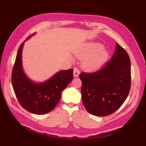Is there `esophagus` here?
<instances>
[{
    "label": "esophagus",
    "mask_w": 146,
    "mask_h": 146,
    "mask_svg": "<svg viewBox=\"0 0 146 146\" xmlns=\"http://www.w3.org/2000/svg\"><path fill=\"white\" fill-rule=\"evenodd\" d=\"M79 74H80V71L78 70V69H77V68H74L73 70V76L74 77H78L79 76Z\"/></svg>",
    "instance_id": "esophagus-1"
}]
</instances>
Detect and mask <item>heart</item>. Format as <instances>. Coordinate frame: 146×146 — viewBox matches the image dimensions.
Here are the masks:
<instances>
[{
  "instance_id": "heart-1",
  "label": "heart",
  "mask_w": 146,
  "mask_h": 146,
  "mask_svg": "<svg viewBox=\"0 0 146 146\" xmlns=\"http://www.w3.org/2000/svg\"><path fill=\"white\" fill-rule=\"evenodd\" d=\"M104 45L100 43H90L85 45L75 52V56L81 59H84V66L89 69H93L98 66L101 62L107 59L109 57V53L107 51H103L98 58H90L96 53L101 52L103 50Z\"/></svg>"
}]
</instances>
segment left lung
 <instances>
[{"mask_svg": "<svg viewBox=\"0 0 146 146\" xmlns=\"http://www.w3.org/2000/svg\"><path fill=\"white\" fill-rule=\"evenodd\" d=\"M83 104L88 113L110 115L123 104L130 89L131 64L128 54L118 43L110 61L92 73H82Z\"/></svg>", "mask_w": 146, "mask_h": 146, "instance_id": "8db88e82", "label": "left lung"}]
</instances>
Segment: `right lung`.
Returning <instances> with one entry per match:
<instances>
[{
	"mask_svg": "<svg viewBox=\"0 0 146 146\" xmlns=\"http://www.w3.org/2000/svg\"><path fill=\"white\" fill-rule=\"evenodd\" d=\"M17 52L12 73V85L21 106L36 115H44L52 111L58 104L62 90L72 81L73 69L60 70L50 78L42 82H35L28 77L22 65V51L25 41Z\"/></svg>",
	"mask_w": 146,
	"mask_h": 146,
	"instance_id": "add662e5",
	"label": "right lung"
}]
</instances>
